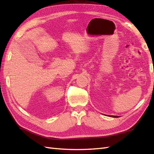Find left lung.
<instances>
[{"mask_svg": "<svg viewBox=\"0 0 154 154\" xmlns=\"http://www.w3.org/2000/svg\"><path fill=\"white\" fill-rule=\"evenodd\" d=\"M112 116V117H115V118L118 117V116Z\"/></svg>", "mask_w": 154, "mask_h": 154, "instance_id": "1", "label": "left lung"}]
</instances>
